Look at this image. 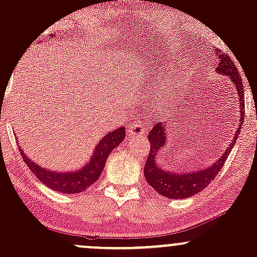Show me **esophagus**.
<instances>
[{"label":"esophagus","instance_id":"esophagus-1","mask_svg":"<svg viewBox=\"0 0 257 257\" xmlns=\"http://www.w3.org/2000/svg\"><path fill=\"white\" fill-rule=\"evenodd\" d=\"M126 131H128L129 137H140V135L146 134L145 126H143L140 123H138V122L132 123V124L128 126V129H126Z\"/></svg>","mask_w":257,"mask_h":257}]
</instances>
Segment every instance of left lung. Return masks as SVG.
<instances>
[{
  "label": "left lung",
  "instance_id": "8db88e82",
  "mask_svg": "<svg viewBox=\"0 0 257 257\" xmlns=\"http://www.w3.org/2000/svg\"><path fill=\"white\" fill-rule=\"evenodd\" d=\"M217 58H219V65L216 66L217 75L227 76L229 81H232L233 85L237 90V98L239 102V124H238L237 131H235L233 140L229 145L225 149V152L217 158L214 163L204 168H198L197 170H182V172H176V170L167 169L166 167L161 166L158 163V158L161 157L162 153L169 151V141H168V129H169V120L167 118L163 122H156L153 125L152 131L149 133L150 144H151V150L147 157V161L144 168V175H145L146 181L150 186L166 198L172 199H184L193 194L200 192L210 184L222 168L223 163L228 157L229 152L232 151V147L234 146L235 140L238 139L239 132L244 122V94H243V82L237 71V67L233 61L227 57L226 54L221 53L216 49Z\"/></svg>",
  "mask_w": 257,
  "mask_h": 257
}]
</instances>
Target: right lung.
Returning <instances> with one entry per match:
<instances>
[{"instance_id":"1","label":"right lung","mask_w":257,"mask_h":257,"mask_svg":"<svg viewBox=\"0 0 257 257\" xmlns=\"http://www.w3.org/2000/svg\"><path fill=\"white\" fill-rule=\"evenodd\" d=\"M124 126H119L116 131L108 132L96 143L89 161L81 169L70 170V172L47 169L29 158V156H26L22 149H20V153L25 163L28 164L29 169L47 187L59 193H81L100 178V174L102 173L108 155L113 151L114 147L118 146L124 140Z\"/></svg>"}]
</instances>
